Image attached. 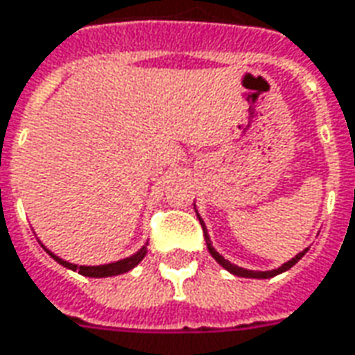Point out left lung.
Here are the masks:
<instances>
[{"instance_id": "left-lung-1", "label": "left lung", "mask_w": 355, "mask_h": 355, "mask_svg": "<svg viewBox=\"0 0 355 355\" xmlns=\"http://www.w3.org/2000/svg\"><path fill=\"white\" fill-rule=\"evenodd\" d=\"M197 216H199V214H197ZM199 220H201V216H199ZM201 226H202V232H205V241H207V248H209L210 255L214 257V259H216V263L224 266L228 272H232V275H236V276H243V278H270V276L280 275V272H284V270H288V268H292V266H294L295 263L305 255V253H307V249H304V251H302V253H297L292 261H288V263H284L282 266H278V268H275V270H265V272H263V270H248V268H241V266L238 265H232V263L226 261V259L220 255V253H216L214 248H212V243H210V238H209V234H207L205 224H202V220H201Z\"/></svg>"}]
</instances>
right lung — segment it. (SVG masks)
Listing matches in <instances>:
<instances>
[{
    "instance_id": "right-lung-1",
    "label": "right lung",
    "mask_w": 355,
    "mask_h": 355,
    "mask_svg": "<svg viewBox=\"0 0 355 355\" xmlns=\"http://www.w3.org/2000/svg\"><path fill=\"white\" fill-rule=\"evenodd\" d=\"M46 249V248H44ZM48 251V249H46ZM50 253L51 259H55L60 265L67 266L71 270H77L79 275L83 276H90V278H106V276H116V275H123L127 270H131L133 266H137L146 255V248H141L137 251L135 255L127 257V259H121V261H117V263H110V265H100V266H79V265H73V263H67V261H63L58 255H53L51 251Z\"/></svg>"
}]
</instances>
